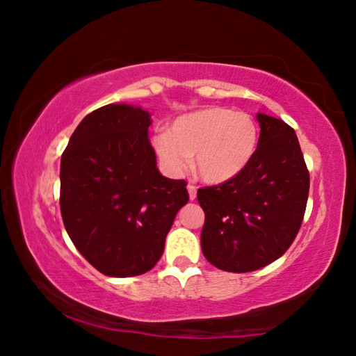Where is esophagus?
Here are the masks:
<instances>
[{
  "instance_id": "1",
  "label": "esophagus",
  "mask_w": 356,
  "mask_h": 356,
  "mask_svg": "<svg viewBox=\"0 0 356 356\" xmlns=\"http://www.w3.org/2000/svg\"><path fill=\"white\" fill-rule=\"evenodd\" d=\"M188 195H190V200L193 201L195 198H196V191H198V188H196V185H193V184H188Z\"/></svg>"
}]
</instances>
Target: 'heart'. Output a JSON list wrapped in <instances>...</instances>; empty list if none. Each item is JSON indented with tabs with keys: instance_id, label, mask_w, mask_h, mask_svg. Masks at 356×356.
Wrapping results in <instances>:
<instances>
[{
	"instance_id": "heart-1",
	"label": "heart",
	"mask_w": 356,
	"mask_h": 356,
	"mask_svg": "<svg viewBox=\"0 0 356 356\" xmlns=\"http://www.w3.org/2000/svg\"><path fill=\"white\" fill-rule=\"evenodd\" d=\"M258 125L247 112L206 107L177 118L169 131L158 133L154 145L171 174L193 168L207 184H223L249 165L258 145Z\"/></svg>"
}]
</instances>
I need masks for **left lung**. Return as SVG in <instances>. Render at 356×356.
<instances>
[{"instance_id": "left-lung-1", "label": "left lung", "mask_w": 356, "mask_h": 356, "mask_svg": "<svg viewBox=\"0 0 356 356\" xmlns=\"http://www.w3.org/2000/svg\"><path fill=\"white\" fill-rule=\"evenodd\" d=\"M257 117V152L244 171L198 190L206 216L202 253L228 273H250L284 255L307 206L309 171L295 129L275 117Z\"/></svg>"}]
</instances>
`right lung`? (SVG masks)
Wrapping results in <instances>:
<instances>
[{
	"label": "right lung",
	"mask_w": 356,
	"mask_h": 356,
	"mask_svg": "<svg viewBox=\"0 0 356 356\" xmlns=\"http://www.w3.org/2000/svg\"><path fill=\"white\" fill-rule=\"evenodd\" d=\"M150 114L107 104L79 123L61 155L60 211L72 244L111 277H133L161 258L187 182L161 176L147 138Z\"/></svg>",
	"instance_id": "right-lung-1"
}]
</instances>
